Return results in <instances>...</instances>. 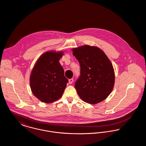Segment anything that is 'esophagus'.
<instances>
[{
    "mask_svg": "<svg viewBox=\"0 0 146 146\" xmlns=\"http://www.w3.org/2000/svg\"><path fill=\"white\" fill-rule=\"evenodd\" d=\"M68 82H69V84H72V83H73V82H74V79H73L72 78L68 80Z\"/></svg>",
    "mask_w": 146,
    "mask_h": 146,
    "instance_id": "1",
    "label": "esophagus"
}]
</instances>
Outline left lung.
<instances>
[{
    "label": "left lung",
    "instance_id": "8db88e82",
    "mask_svg": "<svg viewBox=\"0 0 146 146\" xmlns=\"http://www.w3.org/2000/svg\"><path fill=\"white\" fill-rule=\"evenodd\" d=\"M72 51L80 66V75L75 83L79 97L92 104L104 100L114 84V72L110 60L95 46L84 45Z\"/></svg>",
    "mask_w": 146,
    "mask_h": 146
}]
</instances>
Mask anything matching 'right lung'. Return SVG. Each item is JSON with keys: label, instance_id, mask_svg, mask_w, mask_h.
Segmentation results:
<instances>
[{"label": "right lung", "instance_id": "add662e5", "mask_svg": "<svg viewBox=\"0 0 146 146\" xmlns=\"http://www.w3.org/2000/svg\"><path fill=\"white\" fill-rule=\"evenodd\" d=\"M62 52L48 51L37 60L30 77L33 95L46 103L54 102L62 96L68 82L59 60Z\"/></svg>", "mask_w": 146, "mask_h": 146}]
</instances>
